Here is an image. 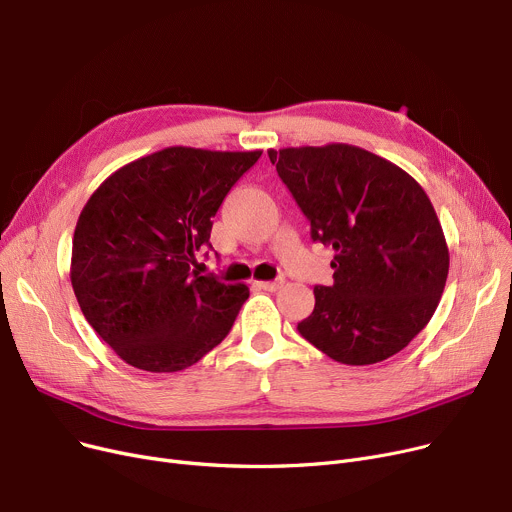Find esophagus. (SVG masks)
I'll use <instances>...</instances> for the list:
<instances>
[{"label": "esophagus", "instance_id": "1", "mask_svg": "<svg viewBox=\"0 0 512 512\" xmlns=\"http://www.w3.org/2000/svg\"><path fill=\"white\" fill-rule=\"evenodd\" d=\"M282 284H284V280H282V278H278V280H274V282H257V286H259V288H263V290H267V292H276V290H280V288H282Z\"/></svg>", "mask_w": 512, "mask_h": 512}]
</instances>
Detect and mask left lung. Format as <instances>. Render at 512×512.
I'll use <instances>...</instances> for the list:
<instances>
[{
	"instance_id": "8db88e82",
	"label": "left lung",
	"mask_w": 512,
	"mask_h": 512,
	"mask_svg": "<svg viewBox=\"0 0 512 512\" xmlns=\"http://www.w3.org/2000/svg\"><path fill=\"white\" fill-rule=\"evenodd\" d=\"M335 251L333 284L315 286L300 335L335 362L377 364L428 325L449 276L445 232L426 191L397 164L350 144L267 150Z\"/></svg>"
}]
</instances>
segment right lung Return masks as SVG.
<instances>
[{"label":"right lung","instance_id":"right-lung-1","mask_svg":"<svg viewBox=\"0 0 512 512\" xmlns=\"http://www.w3.org/2000/svg\"><path fill=\"white\" fill-rule=\"evenodd\" d=\"M255 152L173 146L102 183L78 218L70 278L92 329L127 364L189 368L216 348L249 298L247 284L199 276L212 218Z\"/></svg>","mask_w":512,"mask_h":512}]
</instances>
